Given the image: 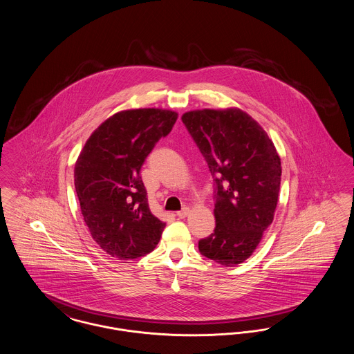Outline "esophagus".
Segmentation results:
<instances>
[{
  "mask_svg": "<svg viewBox=\"0 0 354 354\" xmlns=\"http://www.w3.org/2000/svg\"><path fill=\"white\" fill-rule=\"evenodd\" d=\"M188 214H189V208L185 207L182 211H178V212H176V216H178V218H180V219H183V218H185Z\"/></svg>",
  "mask_w": 354,
  "mask_h": 354,
  "instance_id": "obj_1",
  "label": "esophagus"
}]
</instances>
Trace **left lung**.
<instances>
[{"instance_id":"left-lung-1","label":"left lung","mask_w":354,"mask_h":354,"mask_svg":"<svg viewBox=\"0 0 354 354\" xmlns=\"http://www.w3.org/2000/svg\"><path fill=\"white\" fill-rule=\"evenodd\" d=\"M182 120L216 182L215 231L199 241L203 256L235 267L256 250L273 221L281 160L264 129L237 107L187 111Z\"/></svg>"}]
</instances>
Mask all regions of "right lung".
I'll return each mask as SVG.
<instances>
[{
    "mask_svg": "<svg viewBox=\"0 0 354 354\" xmlns=\"http://www.w3.org/2000/svg\"><path fill=\"white\" fill-rule=\"evenodd\" d=\"M176 119L166 109L122 110L102 122L78 155L74 185L84 223L102 250L119 260L153 251L166 227L149 208L139 172Z\"/></svg>",
    "mask_w": 354,
    "mask_h": 354,
    "instance_id": "obj_1",
    "label": "right lung"
}]
</instances>
